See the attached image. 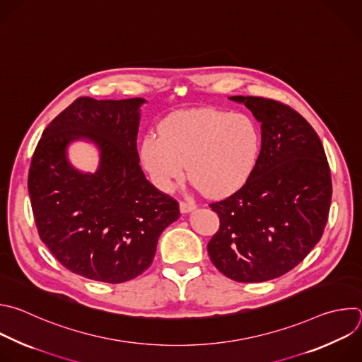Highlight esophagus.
<instances>
[{
	"label": "esophagus",
	"instance_id": "obj_1",
	"mask_svg": "<svg viewBox=\"0 0 362 362\" xmlns=\"http://www.w3.org/2000/svg\"><path fill=\"white\" fill-rule=\"evenodd\" d=\"M195 204H194V201H181L180 202V209H181V212H189V211H192V209H195Z\"/></svg>",
	"mask_w": 362,
	"mask_h": 362
}]
</instances>
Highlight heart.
Segmentation results:
<instances>
[{"label": "heart", "mask_w": 362, "mask_h": 362, "mask_svg": "<svg viewBox=\"0 0 362 362\" xmlns=\"http://www.w3.org/2000/svg\"><path fill=\"white\" fill-rule=\"evenodd\" d=\"M261 151V132L252 118L220 110L180 112L165 119L160 138L148 135L141 158L161 189L189 178L208 195L226 197L245 184Z\"/></svg>", "instance_id": "b5f03b06"}]
</instances>
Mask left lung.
I'll list each match as a JSON object with an SVG mask.
<instances>
[{
	"label": "left lung",
	"instance_id": "8db88e82",
	"mask_svg": "<svg viewBox=\"0 0 362 362\" xmlns=\"http://www.w3.org/2000/svg\"><path fill=\"white\" fill-rule=\"evenodd\" d=\"M261 122V151L245 184L211 202L220 228L209 240L215 268L238 282H264L296 268L321 240L332 182L320 136L291 107L235 95Z\"/></svg>",
	"mask_w": 362,
	"mask_h": 362
}]
</instances>
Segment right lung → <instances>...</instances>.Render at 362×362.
<instances>
[{
    "instance_id": "right-lung-1",
    "label": "right lung",
    "mask_w": 362,
    "mask_h": 362,
    "mask_svg": "<svg viewBox=\"0 0 362 362\" xmlns=\"http://www.w3.org/2000/svg\"><path fill=\"white\" fill-rule=\"evenodd\" d=\"M142 98L80 97L44 129L28 173L38 235L66 269L119 284L146 271L161 233L180 216L178 201L144 175L136 151ZM88 137L102 151L95 175L66 161L72 139Z\"/></svg>"
}]
</instances>
